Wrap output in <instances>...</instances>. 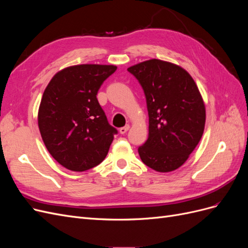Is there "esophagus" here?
I'll list each match as a JSON object with an SVG mask.
<instances>
[{"label": "esophagus", "mask_w": 248, "mask_h": 248, "mask_svg": "<svg viewBox=\"0 0 248 248\" xmlns=\"http://www.w3.org/2000/svg\"><path fill=\"white\" fill-rule=\"evenodd\" d=\"M129 128H130V126H129V124H126L125 126H123V127H121V128H120V133H122V134L126 133L127 131H128V130H129Z\"/></svg>", "instance_id": "34e87169"}]
</instances>
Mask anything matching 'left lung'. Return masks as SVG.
<instances>
[{"label":"left lung","instance_id":"obj_1","mask_svg":"<svg viewBox=\"0 0 248 248\" xmlns=\"http://www.w3.org/2000/svg\"><path fill=\"white\" fill-rule=\"evenodd\" d=\"M142 88L149 136L139 147L141 161L154 170H175L187 160L205 128L206 110L196 82L180 66L152 59L129 67Z\"/></svg>","mask_w":248,"mask_h":248}]
</instances>
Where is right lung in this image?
I'll use <instances>...</instances> for the list:
<instances>
[{
    "label": "right lung",
    "mask_w": 248,
    "mask_h": 248,
    "mask_svg": "<svg viewBox=\"0 0 248 248\" xmlns=\"http://www.w3.org/2000/svg\"><path fill=\"white\" fill-rule=\"evenodd\" d=\"M114 65L84 64L58 72L43 93L38 125L50 155L64 168L84 171L108 155L118 130L97 100Z\"/></svg>",
    "instance_id": "add662e5"
}]
</instances>
